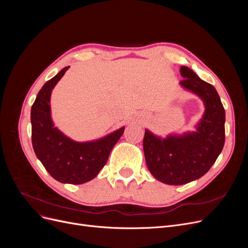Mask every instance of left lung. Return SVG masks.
<instances>
[{
  "label": "left lung",
  "mask_w": 248,
  "mask_h": 248,
  "mask_svg": "<svg viewBox=\"0 0 248 248\" xmlns=\"http://www.w3.org/2000/svg\"><path fill=\"white\" fill-rule=\"evenodd\" d=\"M187 91L204 102L205 111L196 131L169 134L161 138L146 129L144 153L148 170L158 181L183 185L204 176L211 169L224 145L226 112L215 88L201 79L186 66L180 69Z\"/></svg>",
  "instance_id": "1"
}]
</instances>
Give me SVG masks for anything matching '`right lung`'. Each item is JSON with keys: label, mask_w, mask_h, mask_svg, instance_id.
Instances as JSON below:
<instances>
[{"label": "right lung", "mask_w": 248, "mask_h": 248, "mask_svg": "<svg viewBox=\"0 0 248 248\" xmlns=\"http://www.w3.org/2000/svg\"><path fill=\"white\" fill-rule=\"evenodd\" d=\"M69 66L43 85L31 108L34 152L49 175L61 183L82 184L91 181L106 166L111 149L125 127L89 141H76L58 129L51 119L52 89Z\"/></svg>", "instance_id": "right-lung-1"}]
</instances>
